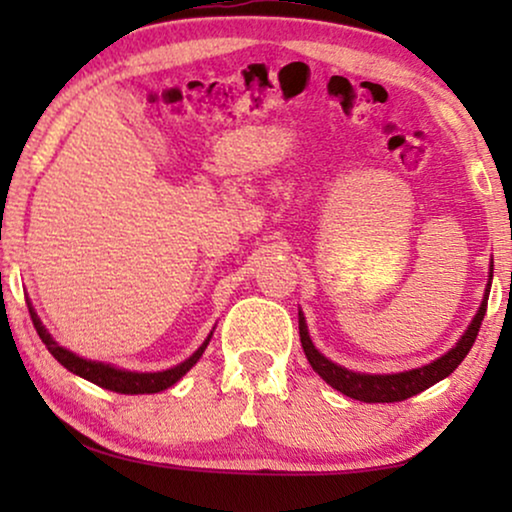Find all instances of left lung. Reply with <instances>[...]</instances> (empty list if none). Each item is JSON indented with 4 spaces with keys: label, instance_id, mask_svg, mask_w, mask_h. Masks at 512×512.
<instances>
[{
    "label": "left lung",
    "instance_id": "left-lung-1",
    "mask_svg": "<svg viewBox=\"0 0 512 512\" xmlns=\"http://www.w3.org/2000/svg\"><path fill=\"white\" fill-rule=\"evenodd\" d=\"M487 298H489V286H487V296H485V300H482L478 314H475V319L471 321V326H468V331L461 335L457 347H452L450 352H447L445 356H440V359H436L433 363H429V366L405 370V373L361 375V373H352V370L338 366V363L328 361L326 356L319 354V349L312 345L310 335H307L305 317L298 312L300 342H303L305 356H307V361H310V366L314 368V373H317L321 380H326L328 384H331L333 389L342 391L345 396L356 398V401H363V403L405 401V398H410V396L419 394V391L433 387V384L443 380V377L454 373V368H457L459 363L466 359V354L471 352L475 338H478L482 319H485Z\"/></svg>",
    "mask_w": 512,
    "mask_h": 512
}]
</instances>
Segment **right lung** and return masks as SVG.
<instances>
[{
    "label": "right lung",
    "mask_w": 512,
    "mask_h": 512,
    "mask_svg": "<svg viewBox=\"0 0 512 512\" xmlns=\"http://www.w3.org/2000/svg\"><path fill=\"white\" fill-rule=\"evenodd\" d=\"M30 317H32V324L37 328L41 342H44L48 352H51L55 359H58L62 366H65L69 373L83 377V380L97 384V387H104L109 391H116V394H158V391H163L167 387H172L174 382H179L181 377H184L188 370H191L198 359L205 352V347L209 345V338L202 342V347L195 352L191 359H186L184 363H179V366H174L170 370H163V373H130V370H118L114 366H109V363H97V361H86L81 359V356H76L69 352V349L60 347L58 342H55L51 335L46 333V328L41 326V321L34 310L30 307Z\"/></svg>",
    "instance_id": "1"
}]
</instances>
